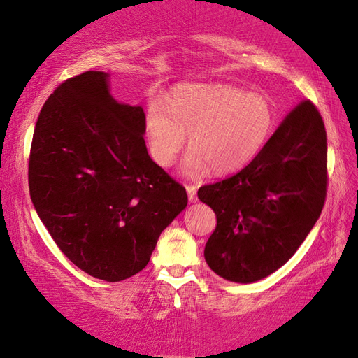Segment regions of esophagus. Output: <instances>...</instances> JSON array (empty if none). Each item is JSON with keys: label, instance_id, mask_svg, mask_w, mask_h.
Instances as JSON below:
<instances>
[{"label": "esophagus", "instance_id": "esophagus-1", "mask_svg": "<svg viewBox=\"0 0 358 358\" xmlns=\"http://www.w3.org/2000/svg\"><path fill=\"white\" fill-rule=\"evenodd\" d=\"M186 190H187V196H189V201H190V203H196V201H198L196 187H195V186H192V185H187V186H186Z\"/></svg>", "mask_w": 358, "mask_h": 358}]
</instances>
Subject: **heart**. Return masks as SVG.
Here are the masks:
<instances>
[{"instance_id":"b5f03b06","label":"heart","mask_w":358,"mask_h":358,"mask_svg":"<svg viewBox=\"0 0 358 358\" xmlns=\"http://www.w3.org/2000/svg\"><path fill=\"white\" fill-rule=\"evenodd\" d=\"M275 113L269 101L228 85H190L172 92L166 106L152 99L145 128L154 160L171 166L189 136V176L239 171L266 145Z\"/></svg>"}]
</instances>
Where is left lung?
<instances>
[{
    "mask_svg": "<svg viewBox=\"0 0 358 358\" xmlns=\"http://www.w3.org/2000/svg\"><path fill=\"white\" fill-rule=\"evenodd\" d=\"M328 186L327 131L310 99L290 110L248 166L199 187L216 228L204 250L219 277L254 282L280 269L316 224Z\"/></svg>",
    "mask_w": 358,
    "mask_h": 358,
    "instance_id": "8db88e82",
    "label": "left lung"
}]
</instances>
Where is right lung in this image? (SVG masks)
I'll list each match as a JSON object with an SVG mask.
<instances>
[{
    "instance_id": "add662e5",
    "label": "right lung",
    "mask_w": 358,
    "mask_h": 358,
    "mask_svg": "<svg viewBox=\"0 0 358 358\" xmlns=\"http://www.w3.org/2000/svg\"><path fill=\"white\" fill-rule=\"evenodd\" d=\"M107 80L106 72H83L45 101L29 186L60 251L92 277L115 282L148 264L187 194L148 155L143 108L116 103Z\"/></svg>"
}]
</instances>
